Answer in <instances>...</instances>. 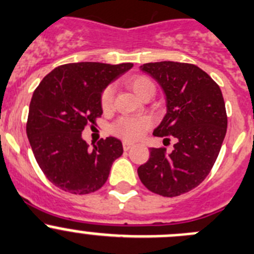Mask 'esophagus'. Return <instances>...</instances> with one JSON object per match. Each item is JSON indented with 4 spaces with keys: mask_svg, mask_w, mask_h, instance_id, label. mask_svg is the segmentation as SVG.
Instances as JSON below:
<instances>
[{
    "mask_svg": "<svg viewBox=\"0 0 254 254\" xmlns=\"http://www.w3.org/2000/svg\"><path fill=\"white\" fill-rule=\"evenodd\" d=\"M123 148H124L125 151H127V150H129V149L132 148V144L131 143H127V141H124V143H123Z\"/></svg>",
    "mask_w": 254,
    "mask_h": 254,
    "instance_id": "esophagus-1",
    "label": "esophagus"
}]
</instances>
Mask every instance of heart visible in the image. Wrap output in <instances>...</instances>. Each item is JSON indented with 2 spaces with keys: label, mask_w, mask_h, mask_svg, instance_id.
<instances>
[{
  "label": "heart",
  "mask_w": 254,
  "mask_h": 254,
  "mask_svg": "<svg viewBox=\"0 0 254 254\" xmlns=\"http://www.w3.org/2000/svg\"><path fill=\"white\" fill-rule=\"evenodd\" d=\"M127 85L139 98L149 90H155V86L151 82V80H149L146 76H141V75L127 80ZM114 94H115V90L113 86L105 87L104 91L101 92L100 103L104 111L110 110L111 106H113ZM151 125H153V120L149 116H136V118L124 116V118H120L118 122L114 123L111 130L116 136H119L124 140L135 141L139 140L143 136L144 132L150 129Z\"/></svg>",
  "instance_id": "obj_1"
}]
</instances>
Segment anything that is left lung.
Returning a JSON list of instances; mask_svg holds the SVG:
<instances>
[{"label":"left lung","instance_id":"left-lung-1","mask_svg":"<svg viewBox=\"0 0 254 254\" xmlns=\"http://www.w3.org/2000/svg\"><path fill=\"white\" fill-rule=\"evenodd\" d=\"M140 68L154 77L167 96V114L155 136L177 140L172 153L151 148L138 168L141 183L163 196H178L196 188L212 170L227 132V111L217 82L193 64L160 61Z\"/></svg>","mask_w":254,"mask_h":254}]
</instances>
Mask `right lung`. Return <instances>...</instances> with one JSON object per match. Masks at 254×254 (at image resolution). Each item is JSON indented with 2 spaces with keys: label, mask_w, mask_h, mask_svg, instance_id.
Instances as JSON below:
<instances>
[{
  "label": "right lung",
  "mask_w": 254,
  "mask_h": 254,
  "mask_svg": "<svg viewBox=\"0 0 254 254\" xmlns=\"http://www.w3.org/2000/svg\"><path fill=\"white\" fill-rule=\"evenodd\" d=\"M132 67L73 63L54 68L34 91L26 132L36 162L54 186L71 194L96 191L108 181L114 160L123 154L119 139H100L90 150L81 132L103 114L101 91Z\"/></svg>",
  "instance_id": "1"
}]
</instances>
